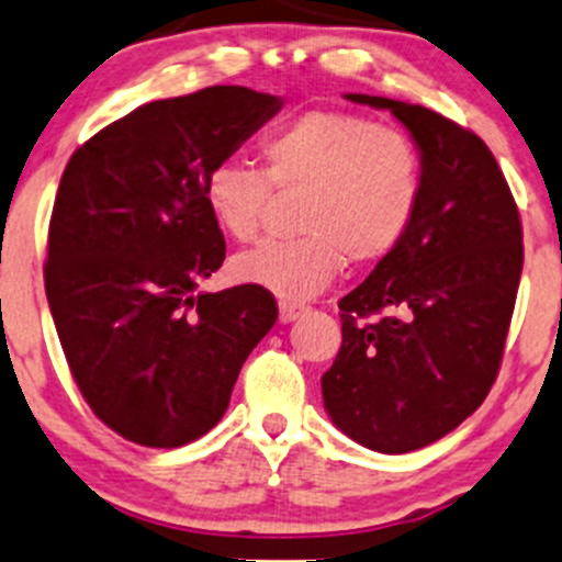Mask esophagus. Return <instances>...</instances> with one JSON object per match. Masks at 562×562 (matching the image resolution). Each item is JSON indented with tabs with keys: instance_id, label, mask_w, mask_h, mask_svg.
I'll use <instances>...</instances> for the list:
<instances>
[{
	"instance_id": "esophagus-1",
	"label": "esophagus",
	"mask_w": 562,
	"mask_h": 562,
	"mask_svg": "<svg viewBox=\"0 0 562 562\" xmlns=\"http://www.w3.org/2000/svg\"><path fill=\"white\" fill-rule=\"evenodd\" d=\"M306 312H310V306L295 304V301H280V319H282V323H293V319L304 317Z\"/></svg>"
}]
</instances>
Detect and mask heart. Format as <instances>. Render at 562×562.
<instances>
[{"label":"heart","mask_w":562,"mask_h":562,"mask_svg":"<svg viewBox=\"0 0 562 562\" xmlns=\"http://www.w3.org/2000/svg\"><path fill=\"white\" fill-rule=\"evenodd\" d=\"M261 168L221 162L205 178V205L237 243L258 237L277 194H304L293 239H269L234 258L248 285L306 299L347 267L371 269L405 243L424 200V157L400 127L366 114L312 109L261 140Z\"/></svg>","instance_id":"heart-1"}]
</instances>
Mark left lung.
<instances>
[{
	"label": "left lung",
	"instance_id": "8db88e82",
	"mask_svg": "<svg viewBox=\"0 0 562 562\" xmlns=\"http://www.w3.org/2000/svg\"><path fill=\"white\" fill-rule=\"evenodd\" d=\"M390 109L424 157L405 243L338 301L341 349L323 375L333 424L379 453L440 440L488 397L522 274V224L485 140L418 103Z\"/></svg>",
	"mask_w": 562,
	"mask_h": 562
}]
</instances>
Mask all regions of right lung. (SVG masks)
<instances>
[{"instance_id": "1", "label": "right lung", "mask_w": 562, "mask_h": 562, "mask_svg": "<svg viewBox=\"0 0 562 562\" xmlns=\"http://www.w3.org/2000/svg\"><path fill=\"white\" fill-rule=\"evenodd\" d=\"M280 106L239 85L144 103L85 140L60 176L45 261L55 330L92 413L135 446L211 431L274 325L263 288L196 285L226 258L207 172Z\"/></svg>"}]
</instances>
